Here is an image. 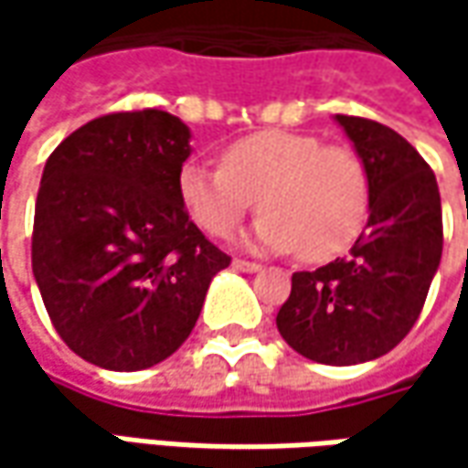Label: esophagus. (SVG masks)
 <instances>
[{"mask_svg":"<svg viewBox=\"0 0 468 468\" xmlns=\"http://www.w3.org/2000/svg\"><path fill=\"white\" fill-rule=\"evenodd\" d=\"M231 265H234V268H237V271H244V273H258V271H261V268H262L261 262L242 261V258H237V261L231 262Z\"/></svg>","mask_w":468,"mask_h":468,"instance_id":"34e87169","label":"esophagus"}]
</instances>
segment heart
Segmentation results:
<instances>
[{"label": "heart", "instance_id": "heart-1", "mask_svg": "<svg viewBox=\"0 0 468 468\" xmlns=\"http://www.w3.org/2000/svg\"><path fill=\"white\" fill-rule=\"evenodd\" d=\"M221 169L187 164L176 187L189 218L224 239L255 206L252 242L323 262L359 239L372 210L369 171L349 145H325L310 133L261 130L229 143Z\"/></svg>", "mask_w": 468, "mask_h": 468}]
</instances>
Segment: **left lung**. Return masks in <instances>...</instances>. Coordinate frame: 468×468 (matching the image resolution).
I'll return each mask as SVG.
<instances>
[{"label":"left lung","instance_id":"1","mask_svg":"<svg viewBox=\"0 0 468 468\" xmlns=\"http://www.w3.org/2000/svg\"><path fill=\"white\" fill-rule=\"evenodd\" d=\"M372 179V210L346 258L292 276L276 325L320 365L378 359L414 328L442 255L435 174L396 130L335 114Z\"/></svg>","mask_w":468,"mask_h":468}]
</instances>
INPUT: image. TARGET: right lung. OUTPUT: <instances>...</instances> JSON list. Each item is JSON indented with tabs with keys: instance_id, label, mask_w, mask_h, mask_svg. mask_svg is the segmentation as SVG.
I'll list each match as a JSON object with an SVG mask.
<instances>
[{
	"instance_id": "right-lung-1",
	"label": "right lung",
	"mask_w": 468,
	"mask_h": 468,
	"mask_svg": "<svg viewBox=\"0 0 468 468\" xmlns=\"http://www.w3.org/2000/svg\"><path fill=\"white\" fill-rule=\"evenodd\" d=\"M189 130L161 109L90 119L48 155L30 261L62 341L114 372L154 367L195 328L231 258L179 197Z\"/></svg>"
}]
</instances>
